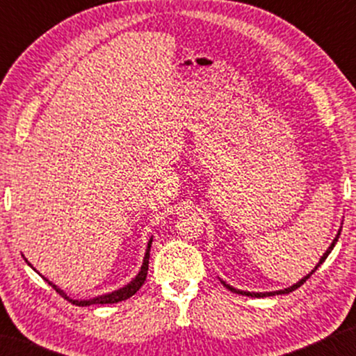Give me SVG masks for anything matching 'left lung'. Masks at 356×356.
<instances>
[{"label":"left lung","instance_id":"left-lung-1","mask_svg":"<svg viewBox=\"0 0 356 356\" xmlns=\"http://www.w3.org/2000/svg\"><path fill=\"white\" fill-rule=\"evenodd\" d=\"M340 232H342V227H340V228H339L337 235H335V238H334V240H332V243H330V246L327 248V250H325V252H324V254H323V256H321V259H319V262H318V264H316V266H314V269H313V270H311V272H309V274H306V275L303 277V279H300L298 282H296V284H293V285H291V286H286V289H284V290H275V291H246V290H238V289H235V286L228 285V284H227V282H223V280L220 279V277H218V280H220V282H222V284H223V286H225V289H228V290H230V291H233V293H238V295H243V296H251V298H264V296L286 295V293H290V291H293V290H296V289H298V286H301V285H303V284H305V282H306V280H308V279H309V277H311V275H313L316 270H318V267H319L321 264H323V262L325 261V257H327V256L330 254V251H332V250H334L335 243H337V241H339Z\"/></svg>","mask_w":356,"mask_h":356}]
</instances>
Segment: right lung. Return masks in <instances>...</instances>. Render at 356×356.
I'll return each instance as SVG.
<instances>
[{
	"label": "right lung",
	"instance_id": "obj_1",
	"mask_svg": "<svg viewBox=\"0 0 356 356\" xmlns=\"http://www.w3.org/2000/svg\"><path fill=\"white\" fill-rule=\"evenodd\" d=\"M150 246H152V236H150V240H149V243H147V248H145V254H144V259H143V266H140V269H139V272H138V275L134 277L133 280L129 282V284H126L124 286H121V289H118V290H113V291H110V293H104V295H99V296H94V298H89V300H72V298H70V296H67L65 291H63L60 286L58 285H55L53 284V282H50L47 279V277H43L40 272H38L35 267H33L31 262H29L26 257H24V259H26V262L29 266L32 267L33 270L37 272V274H40L43 279H45L48 284H50L53 289H55L58 293H60L63 298H66L67 301H70V303H72V305H76V306H90V305H111V303H120V301H124V300H128V298H131V296H133L136 291H138L140 286H143V284H144V280H145V277H147V270H149V252H150Z\"/></svg>",
	"mask_w": 356,
	"mask_h": 356
}]
</instances>
